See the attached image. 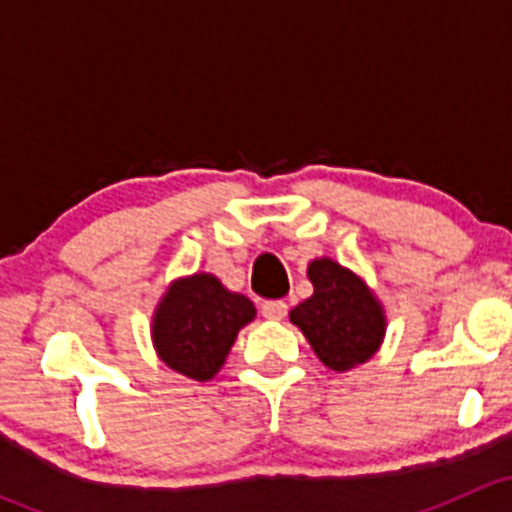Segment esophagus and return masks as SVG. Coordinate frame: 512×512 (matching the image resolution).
<instances>
[{"label":"esophagus","mask_w":512,"mask_h":512,"mask_svg":"<svg viewBox=\"0 0 512 512\" xmlns=\"http://www.w3.org/2000/svg\"><path fill=\"white\" fill-rule=\"evenodd\" d=\"M262 317L280 322V319L287 317V304L285 302H265L262 304Z\"/></svg>","instance_id":"esophagus-1"}]
</instances>
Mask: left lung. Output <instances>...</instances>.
Returning a JSON list of instances; mask_svg holds the SVG:
<instances>
[{
    "mask_svg": "<svg viewBox=\"0 0 512 512\" xmlns=\"http://www.w3.org/2000/svg\"><path fill=\"white\" fill-rule=\"evenodd\" d=\"M314 294L289 312L324 366L347 371L364 364L384 337V312L364 282L334 260H314L307 270Z\"/></svg>",
    "mask_w": 512,
    "mask_h": 512,
    "instance_id": "8db88e82",
    "label": "left lung"
}]
</instances>
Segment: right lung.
Here are the masks:
<instances>
[{"instance_id": "1", "label": "right lung", "mask_w": 512, "mask_h": 512, "mask_svg": "<svg viewBox=\"0 0 512 512\" xmlns=\"http://www.w3.org/2000/svg\"><path fill=\"white\" fill-rule=\"evenodd\" d=\"M247 297L227 292L213 275L173 282L153 317V342L160 359L195 381L213 379L225 364L237 332L252 322Z\"/></svg>"}]
</instances>
